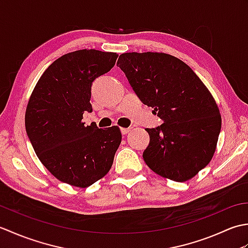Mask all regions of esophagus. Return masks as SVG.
Listing matches in <instances>:
<instances>
[{"instance_id":"obj_1","label":"esophagus","mask_w":248,"mask_h":248,"mask_svg":"<svg viewBox=\"0 0 248 248\" xmlns=\"http://www.w3.org/2000/svg\"><path fill=\"white\" fill-rule=\"evenodd\" d=\"M120 131H121V134L125 135L128 132H130V128H121Z\"/></svg>"}]
</instances>
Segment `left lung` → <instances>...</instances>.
<instances>
[{
	"instance_id": "left-lung-1",
	"label": "left lung",
	"mask_w": 248,
	"mask_h": 248,
	"mask_svg": "<svg viewBox=\"0 0 248 248\" xmlns=\"http://www.w3.org/2000/svg\"><path fill=\"white\" fill-rule=\"evenodd\" d=\"M117 66L140 101L163 120L147 129L146 164L177 182L196 176L211 161L222 128L211 93L186 62L170 54L124 53Z\"/></svg>"
}]
</instances>
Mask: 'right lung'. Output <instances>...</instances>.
<instances>
[{
    "instance_id": "add662e5",
    "label": "right lung",
    "mask_w": 248,
    "mask_h": 248,
    "mask_svg": "<svg viewBox=\"0 0 248 248\" xmlns=\"http://www.w3.org/2000/svg\"><path fill=\"white\" fill-rule=\"evenodd\" d=\"M118 54L78 50L61 56L37 82L25 112V129L37 156L60 181L87 187L112 167L121 143L117 125H85L94 78L114 67Z\"/></svg>"
}]
</instances>
